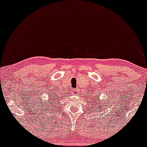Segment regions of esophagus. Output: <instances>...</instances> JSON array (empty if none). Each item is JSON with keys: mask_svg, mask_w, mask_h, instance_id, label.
Wrapping results in <instances>:
<instances>
[{"mask_svg": "<svg viewBox=\"0 0 147 147\" xmlns=\"http://www.w3.org/2000/svg\"><path fill=\"white\" fill-rule=\"evenodd\" d=\"M78 93H79L78 90H77V89H72V94L77 95V94H78Z\"/></svg>", "mask_w": 147, "mask_h": 147, "instance_id": "esophagus-1", "label": "esophagus"}]
</instances>
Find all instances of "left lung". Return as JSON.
I'll list each match as a JSON object with an SVG mask.
<instances>
[{
    "instance_id": "8db88e82",
    "label": "left lung",
    "mask_w": 147,
    "mask_h": 147,
    "mask_svg": "<svg viewBox=\"0 0 147 147\" xmlns=\"http://www.w3.org/2000/svg\"><path fill=\"white\" fill-rule=\"evenodd\" d=\"M94 98H96V100H97L98 97H96V96H94ZM98 100H100V99H98ZM98 102H96V104H94V105H97ZM104 107H105V105L104 104H102V105H99V106H98V110H99V112H101V110H102V109H104ZM90 108H91V107H90ZM104 110H105V109H104Z\"/></svg>"
}]
</instances>
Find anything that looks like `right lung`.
Wrapping results in <instances>:
<instances>
[{
    "label": "right lung",
    "instance_id": "obj_1",
    "mask_svg": "<svg viewBox=\"0 0 147 147\" xmlns=\"http://www.w3.org/2000/svg\"><path fill=\"white\" fill-rule=\"evenodd\" d=\"M49 100L47 101L48 103H46V102H47L46 100H45V106L44 105V103H42V108H43V109H45V110H46V112H47V111H49V112H51V110L54 111V109H55L56 106L57 105H55V104H54V103H56V102H56L55 100H56V99H58L57 96H56V93H55V94H54H54L51 95V94H50V96H49ZM59 100H58L57 102H59ZM47 104H49V105H49L50 106H52L53 108H51V107H50L49 109H48V108L46 107ZM43 106H45V107H43ZM58 110H59V109H58Z\"/></svg>",
    "mask_w": 147,
    "mask_h": 147
}]
</instances>
